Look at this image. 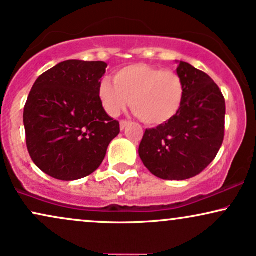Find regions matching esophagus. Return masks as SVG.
I'll return each mask as SVG.
<instances>
[{
	"mask_svg": "<svg viewBox=\"0 0 256 256\" xmlns=\"http://www.w3.org/2000/svg\"><path fill=\"white\" fill-rule=\"evenodd\" d=\"M129 124V121H126V120H122L121 122H120V128H121V130H123Z\"/></svg>",
	"mask_w": 256,
	"mask_h": 256,
	"instance_id": "34e87169",
	"label": "esophagus"
}]
</instances>
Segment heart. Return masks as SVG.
<instances>
[{"mask_svg": "<svg viewBox=\"0 0 256 256\" xmlns=\"http://www.w3.org/2000/svg\"><path fill=\"white\" fill-rule=\"evenodd\" d=\"M112 83L100 80L98 98L108 115L116 118L130 103L135 116L146 124L168 122L180 110L185 85L176 72L147 64H133L120 68Z\"/></svg>", "mask_w": 256, "mask_h": 256, "instance_id": "1", "label": "heart"}]
</instances>
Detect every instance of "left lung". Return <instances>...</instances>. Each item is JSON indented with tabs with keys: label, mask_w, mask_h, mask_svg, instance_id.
Here are the masks:
<instances>
[{
	"label": "left lung",
	"mask_w": 256,
	"mask_h": 256,
	"mask_svg": "<svg viewBox=\"0 0 256 256\" xmlns=\"http://www.w3.org/2000/svg\"><path fill=\"white\" fill-rule=\"evenodd\" d=\"M176 74L185 85L179 112L146 129L138 156L150 173L165 180H185L212 162L224 138L226 100L210 76L185 62Z\"/></svg>",
	"instance_id": "1"
}]
</instances>
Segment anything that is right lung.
I'll use <instances>...</instances> for the list:
<instances>
[{
    "instance_id": "right-lung-1",
    "label": "right lung",
    "mask_w": 256,
    "mask_h": 256,
    "mask_svg": "<svg viewBox=\"0 0 256 256\" xmlns=\"http://www.w3.org/2000/svg\"><path fill=\"white\" fill-rule=\"evenodd\" d=\"M106 62L66 60L44 72L24 110L26 144L33 162L59 180H76L98 168L120 133L98 98Z\"/></svg>"
}]
</instances>
